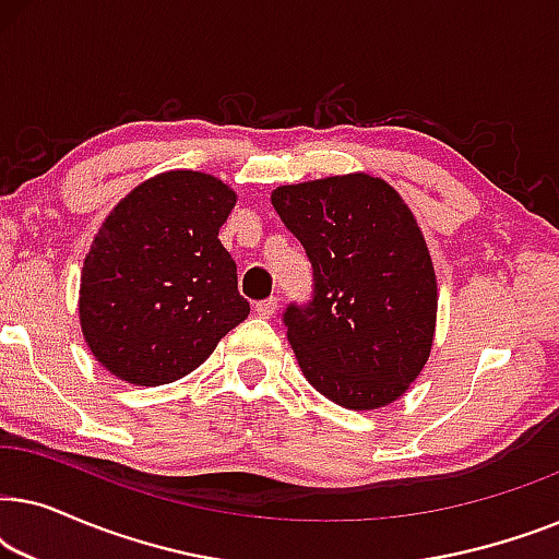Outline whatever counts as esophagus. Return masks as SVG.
Instances as JSON below:
<instances>
[{
  "label": "esophagus",
  "instance_id": "1",
  "mask_svg": "<svg viewBox=\"0 0 559 559\" xmlns=\"http://www.w3.org/2000/svg\"><path fill=\"white\" fill-rule=\"evenodd\" d=\"M254 312H257L259 318H272L274 312H277V297H270V300H262V302H257Z\"/></svg>",
  "mask_w": 559,
  "mask_h": 559
}]
</instances>
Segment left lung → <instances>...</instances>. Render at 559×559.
Instances as JSON below:
<instances>
[{
  "instance_id": "1",
  "label": "left lung",
  "mask_w": 559,
  "mask_h": 559,
  "mask_svg": "<svg viewBox=\"0 0 559 559\" xmlns=\"http://www.w3.org/2000/svg\"><path fill=\"white\" fill-rule=\"evenodd\" d=\"M312 264V302L289 305L287 341L305 379L346 409L386 407L425 369L438 280L409 205L369 173L272 190Z\"/></svg>"
}]
</instances>
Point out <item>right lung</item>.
Listing matches in <instances>:
<instances>
[{"label": "right lung", "mask_w": 559, "mask_h": 559, "mask_svg": "<svg viewBox=\"0 0 559 559\" xmlns=\"http://www.w3.org/2000/svg\"><path fill=\"white\" fill-rule=\"evenodd\" d=\"M236 193L209 173L144 180L104 218L83 259L79 318L91 354L134 386L198 369L247 320L218 228Z\"/></svg>", "instance_id": "add662e5"}]
</instances>
